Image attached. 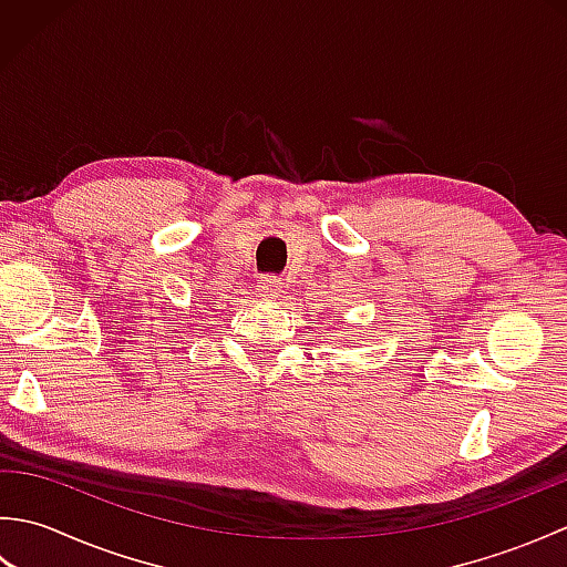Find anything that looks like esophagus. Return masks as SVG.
Wrapping results in <instances>:
<instances>
[{
  "instance_id": "34e87169",
  "label": "esophagus",
  "mask_w": 567,
  "mask_h": 567,
  "mask_svg": "<svg viewBox=\"0 0 567 567\" xmlns=\"http://www.w3.org/2000/svg\"><path fill=\"white\" fill-rule=\"evenodd\" d=\"M258 287H260V292H262L265 299H275L282 290V280H280V277H262Z\"/></svg>"
}]
</instances>
